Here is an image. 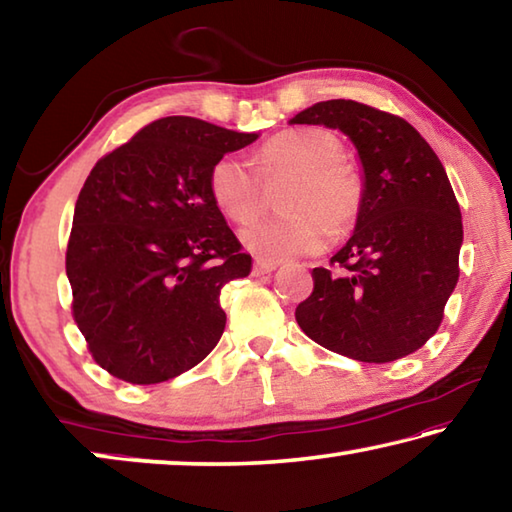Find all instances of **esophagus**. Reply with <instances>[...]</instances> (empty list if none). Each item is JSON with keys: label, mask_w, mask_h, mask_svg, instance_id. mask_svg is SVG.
I'll return each instance as SVG.
<instances>
[{"label": "esophagus", "mask_w": 512, "mask_h": 512, "mask_svg": "<svg viewBox=\"0 0 512 512\" xmlns=\"http://www.w3.org/2000/svg\"><path fill=\"white\" fill-rule=\"evenodd\" d=\"M277 266H280V262H277V259H262V257L255 259V273H257V275L273 273Z\"/></svg>", "instance_id": "obj_1"}]
</instances>
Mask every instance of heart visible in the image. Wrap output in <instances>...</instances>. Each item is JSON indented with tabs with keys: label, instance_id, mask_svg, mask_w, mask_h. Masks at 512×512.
<instances>
[{
	"label": "heart",
	"instance_id": "heart-1",
	"mask_svg": "<svg viewBox=\"0 0 512 512\" xmlns=\"http://www.w3.org/2000/svg\"><path fill=\"white\" fill-rule=\"evenodd\" d=\"M339 140L320 128H293L266 140L255 155L257 173L223 155L207 178L214 205L244 223L264 203V186L291 178L282 194L287 214L257 219L241 230L244 246L262 259L318 253L329 235L341 237L357 223L366 198L361 173L345 162Z\"/></svg>",
	"mask_w": 512,
	"mask_h": 512
}]
</instances>
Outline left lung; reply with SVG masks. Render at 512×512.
<instances>
[{
	"mask_svg": "<svg viewBox=\"0 0 512 512\" xmlns=\"http://www.w3.org/2000/svg\"><path fill=\"white\" fill-rule=\"evenodd\" d=\"M291 124L339 128L366 176L357 228L296 309L311 341L343 357L388 363L438 332L458 282L461 207L443 162L409 121L359 101L332 99Z\"/></svg>",
	"mask_w": 512,
	"mask_h": 512,
	"instance_id": "obj_1",
	"label": "left lung"
}]
</instances>
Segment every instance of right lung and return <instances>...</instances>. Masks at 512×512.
I'll return each mask as SVG.
<instances>
[{
  "label": "right lung",
  "mask_w": 512,
  "mask_h": 512,
  "mask_svg": "<svg viewBox=\"0 0 512 512\" xmlns=\"http://www.w3.org/2000/svg\"><path fill=\"white\" fill-rule=\"evenodd\" d=\"M255 140L194 117H162L92 167L65 268L74 323L112 377L160 384L219 343L221 289L246 277L253 259L207 178L216 160Z\"/></svg>",
  "instance_id": "1"
}]
</instances>
